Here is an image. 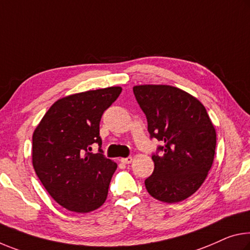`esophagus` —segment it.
Segmentation results:
<instances>
[{
	"label": "esophagus",
	"instance_id": "34e87169",
	"mask_svg": "<svg viewBox=\"0 0 250 250\" xmlns=\"http://www.w3.org/2000/svg\"><path fill=\"white\" fill-rule=\"evenodd\" d=\"M131 161H132V157H126V158H122V159H121V162H122V164H125V165H128Z\"/></svg>",
	"mask_w": 250,
	"mask_h": 250
}]
</instances>
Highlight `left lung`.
I'll use <instances>...</instances> for the list:
<instances>
[{"label": "left lung", "instance_id": "left-lung-1", "mask_svg": "<svg viewBox=\"0 0 250 250\" xmlns=\"http://www.w3.org/2000/svg\"><path fill=\"white\" fill-rule=\"evenodd\" d=\"M133 93L150 138L162 144L152 153L154 169L145 180L146 190L164 203L187 199L203 185L215 157L216 130L206 108L171 85H136Z\"/></svg>", "mask_w": 250, "mask_h": 250}]
</instances>
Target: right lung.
<instances>
[{"label": "right lung", "instance_id": "obj_1", "mask_svg": "<svg viewBox=\"0 0 250 250\" xmlns=\"http://www.w3.org/2000/svg\"><path fill=\"white\" fill-rule=\"evenodd\" d=\"M122 89H105L71 94L54 102L42 118L32 138L35 173L57 203L74 212L101 207L117 164L101 150L100 121ZM99 145V153H90Z\"/></svg>", "mask_w": 250, "mask_h": 250}]
</instances>
